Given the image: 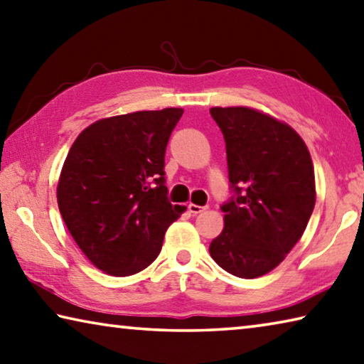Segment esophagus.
Masks as SVG:
<instances>
[{
	"label": "esophagus",
	"mask_w": 364,
	"mask_h": 364,
	"mask_svg": "<svg viewBox=\"0 0 364 364\" xmlns=\"http://www.w3.org/2000/svg\"><path fill=\"white\" fill-rule=\"evenodd\" d=\"M188 210L193 213V215H197V213H200V212H204V207H200V205H196V204H189L188 205Z\"/></svg>",
	"instance_id": "1"
}]
</instances>
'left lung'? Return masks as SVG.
I'll use <instances>...</instances> for the list:
<instances>
[{
  "label": "left lung",
  "instance_id": "left-lung-1",
  "mask_svg": "<svg viewBox=\"0 0 364 364\" xmlns=\"http://www.w3.org/2000/svg\"><path fill=\"white\" fill-rule=\"evenodd\" d=\"M226 143L236 196L221 207L225 226L210 255L237 278L269 273L300 241L316 202L315 168L300 134L260 110L212 107Z\"/></svg>",
  "mask_w": 364,
  "mask_h": 364
}]
</instances>
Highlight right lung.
Instances as JSON below:
<instances>
[{
	"label": "right lung",
	"instance_id": "right-lung-1",
	"mask_svg": "<svg viewBox=\"0 0 364 364\" xmlns=\"http://www.w3.org/2000/svg\"><path fill=\"white\" fill-rule=\"evenodd\" d=\"M181 107L101 119L73 141L58 181V205L85 257L110 276H132L160 254L184 212L165 186V149Z\"/></svg>",
	"mask_w": 364,
	"mask_h": 364
}]
</instances>
